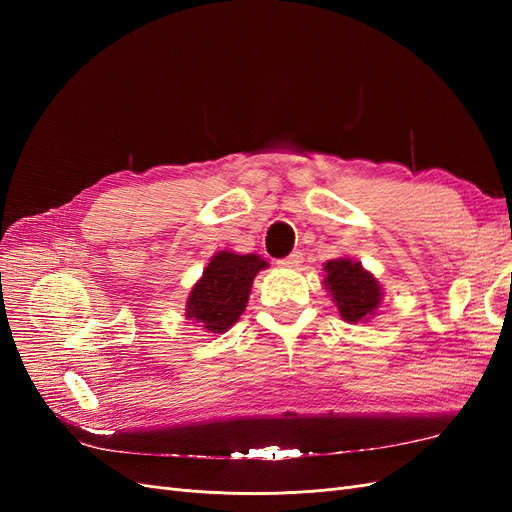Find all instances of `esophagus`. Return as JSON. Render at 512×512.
Masks as SVG:
<instances>
[{
    "instance_id": "obj_1",
    "label": "esophagus",
    "mask_w": 512,
    "mask_h": 512,
    "mask_svg": "<svg viewBox=\"0 0 512 512\" xmlns=\"http://www.w3.org/2000/svg\"><path fill=\"white\" fill-rule=\"evenodd\" d=\"M301 262H303V252H292L290 256H286V258L277 262V265L286 267V269H297V267H301Z\"/></svg>"
}]
</instances>
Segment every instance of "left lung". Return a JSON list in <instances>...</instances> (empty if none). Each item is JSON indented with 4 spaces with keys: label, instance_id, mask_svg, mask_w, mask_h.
Segmentation results:
<instances>
[{
    "label": "left lung",
    "instance_id": "8db88e82",
    "mask_svg": "<svg viewBox=\"0 0 512 512\" xmlns=\"http://www.w3.org/2000/svg\"><path fill=\"white\" fill-rule=\"evenodd\" d=\"M324 288L346 322H367L382 301V286L374 275L352 258H335L324 265Z\"/></svg>",
    "mask_w": 512,
    "mask_h": 512
}]
</instances>
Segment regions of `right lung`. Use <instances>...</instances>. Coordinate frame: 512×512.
Here are the masks:
<instances>
[{"label":"right lung","mask_w":512,"mask_h":512,"mask_svg":"<svg viewBox=\"0 0 512 512\" xmlns=\"http://www.w3.org/2000/svg\"><path fill=\"white\" fill-rule=\"evenodd\" d=\"M265 267L267 260L256 254L218 252L194 284L185 318L196 320L209 333H226L243 314L254 277Z\"/></svg>","instance_id":"obj_1"}]
</instances>
